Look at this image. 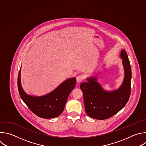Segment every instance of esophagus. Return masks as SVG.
<instances>
[{
	"mask_svg": "<svg viewBox=\"0 0 146 146\" xmlns=\"http://www.w3.org/2000/svg\"><path fill=\"white\" fill-rule=\"evenodd\" d=\"M84 77L82 76H81V75H79V76H78L77 77V78H76L77 81L78 82H81L82 81H83V80H84Z\"/></svg>",
	"mask_w": 146,
	"mask_h": 146,
	"instance_id": "obj_1",
	"label": "esophagus"
}]
</instances>
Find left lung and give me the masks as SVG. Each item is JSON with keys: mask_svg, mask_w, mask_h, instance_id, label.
I'll list each match as a JSON object with an SVG mask.
<instances>
[{"mask_svg": "<svg viewBox=\"0 0 146 146\" xmlns=\"http://www.w3.org/2000/svg\"><path fill=\"white\" fill-rule=\"evenodd\" d=\"M120 57L125 70L124 81L116 90L107 92L96 82V78H88L80 84L83 93L85 110L87 115L98 120L107 119L120 111L127 103L131 94V68L127 54L122 50Z\"/></svg>", "mask_w": 146, "mask_h": 146, "instance_id": "left-lung-1", "label": "left lung"}]
</instances>
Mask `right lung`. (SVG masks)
Here are the masks:
<instances>
[{
    "label": "right lung",
    "mask_w": 146,
    "mask_h": 146,
    "mask_svg": "<svg viewBox=\"0 0 146 146\" xmlns=\"http://www.w3.org/2000/svg\"><path fill=\"white\" fill-rule=\"evenodd\" d=\"M20 76L21 69L18 77V89L22 100L35 115L44 119L56 117L62 113L68 96L76 83L75 77L69 78L47 95L33 97L23 91Z\"/></svg>",
    "instance_id": "1"
}]
</instances>
